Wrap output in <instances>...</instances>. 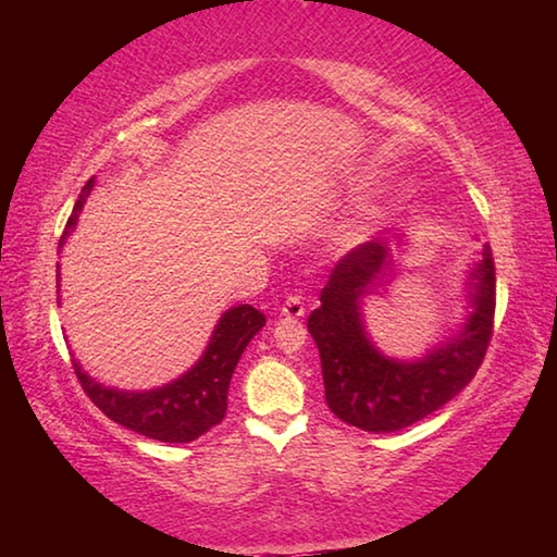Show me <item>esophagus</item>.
<instances>
[{"label": "esophagus", "instance_id": "obj_1", "mask_svg": "<svg viewBox=\"0 0 557 557\" xmlns=\"http://www.w3.org/2000/svg\"><path fill=\"white\" fill-rule=\"evenodd\" d=\"M282 314L289 317V319L305 317V297L289 295V297L285 299V305H282Z\"/></svg>", "mask_w": 557, "mask_h": 557}]
</instances>
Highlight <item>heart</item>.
Returning <instances> with one entry per match:
<instances>
[{
    "mask_svg": "<svg viewBox=\"0 0 557 557\" xmlns=\"http://www.w3.org/2000/svg\"><path fill=\"white\" fill-rule=\"evenodd\" d=\"M358 235H361V231H358V228H354V231H348V233H346V240H356V238H358Z\"/></svg>",
    "mask_w": 557,
    "mask_h": 557,
    "instance_id": "obj_1",
    "label": "heart"
}]
</instances>
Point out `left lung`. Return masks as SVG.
<instances>
[{
    "label": "left lung",
    "instance_id": "obj_1",
    "mask_svg": "<svg viewBox=\"0 0 557 557\" xmlns=\"http://www.w3.org/2000/svg\"><path fill=\"white\" fill-rule=\"evenodd\" d=\"M388 240H371L336 262L322 289V307L307 329L322 356L326 405L338 420L366 432H398L449 403L474 379L494 334L496 270L492 248L471 272V307L465 332L420 361L385 358L369 342L361 297L391 270Z\"/></svg>",
    "mask_w": 557,
    "mask_h": 557
}]
</instances>
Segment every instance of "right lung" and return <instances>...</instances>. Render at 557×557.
<instances>
[{"label": "right lung", "instance_id": "obj_1", "mask_svg": "<svg viewBox=\"0 0 557 557\" xmlns=\"http://www.w3.org/2000/svg\"><path fill=\"white\" fill-rule=\"evenodd\" d=\"M90 191L92 178L78 194L59 248H63L65 238L73 231ZM262 326H265V314L258 312L256 307L240 305L228 309L215 324L211 344L199 358V363L191 371H186L182 379L154 391L127 393L106 388V385L92 381L88 373H83L78 363H75V375H78L88 398L117 425L159 442H194L225 418L231 375L245 346Z\"/></svg>", "mask_w": 557, "mask_h": 557}]
</instances>
